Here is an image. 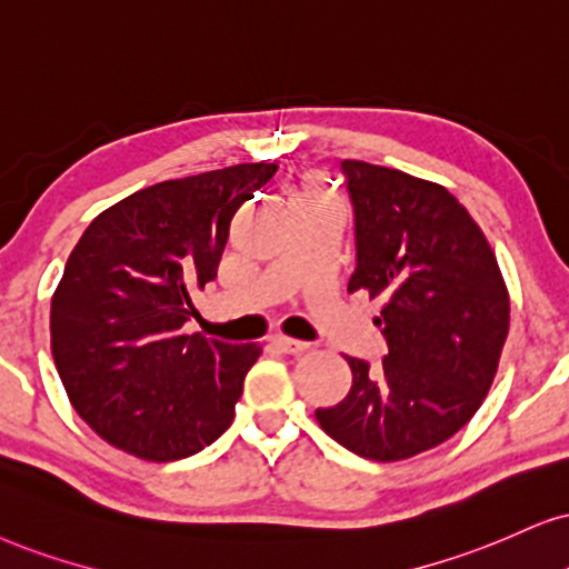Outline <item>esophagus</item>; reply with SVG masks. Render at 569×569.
I'll return each mask as SVG.
<instances>
[{"instance_id": "34e87169", "label": "esophagus", "mask_w": 569, "mask_h": 569, "mask_svg": "<svg viewBox=\"0 0 569 569\" xmlns=\"http://www.w3.org/2000/svg\"><path fill=\"white\" fill-rule=\"evenodd\" d=\"M272 347L278 351H286V355H305L309 349L305 341H297V338H289V336H272Z\"/></svg>"}]
</instances>
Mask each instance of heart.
<instances>
[{
  "label": "heart",
  "mask_w": 569,
  "mask_h": 569,
  "mask_svg": "<svg viewBox=\"0 0 569 569\" xmlns=\"http://www.w3.org/2000/svg\"><path fill=\"white\" fill-rule=\"evenodd\" d=\"M297 201H315V204H336L333 193H330L320 181H309V183H305V189L299 191Z\"/></svg>",
  "instance_id": "heart-1"
}]
</instances>
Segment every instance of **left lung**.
<instances>
[{
    "mask_svg": "<svg viewBox=\"0 0 569 569\" xmlns=\"http://www.w3.org/2000/svg\"><path fill=\"white\" fill-rule=\"evenodd\" d=\"M357 218L349 291L383 299L380 368L347 357L351 391L318 409L349 451L401 462L436 449L478 412L509 333V291L486 233L441 183L343 160Z\"/></svg>",
    "mask_w": 569,
    "mask_h": 569,
    "instance_id": "8db88e82",
    "label": "left lung"
}]
</instances>
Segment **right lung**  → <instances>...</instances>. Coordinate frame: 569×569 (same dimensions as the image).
<instances>
[{"mask_svg": "<svg viewBox=\"0 0 569 569\" xmlns=\"http://www.w3.org/2000/svg\"><path fill=\"white\" fill-rule=\"evenodd\" d=\"M243 162L162 181L91 220L49 312L70 405L99 438L147 462L197 455L233 422L260 343L183 333L191 293L218 276L231 220L276 176Z\"/></svg>", "mask_w": 569, "mask_h": 569, "instance_id": "1", "label": "right lung"}]
</instances>
